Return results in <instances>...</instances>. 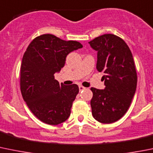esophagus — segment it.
Segmentation results:
<instances>
[{
  "label": "esophagus",
  "instance_id": "1",
  "mask_svg": "<svg viewBox=\"0 0 153 153\" xmlns=\"http://www.w3.org/2000/svg\"><path fill=\"white\" fill-rule=\"evenodd\" d=\"M78 87H79V90H80V91H81V90H84V89H85V87H83V86H81V85H80Z\"/></svg>",
  "mask_w": 153,
  "mask_h": 153
}]
</instances>
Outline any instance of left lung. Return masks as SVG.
I'll return each mask as SVG.
<instances>
[{
    "label": "left lung",
    "instance_id": "1",
    "mask_svg": "<svg viewBox=\"0 0 153 153\" xmlns=\"http://www.w3.org/2000/svg\"><path fill=\"white\" fill-rule=\"evenodd\" d=\"M97 51L96 69L103 72L105 89L91 87L92 114L102 123H112L124 116L137 87V77L133 56L123 39L104 34L88 42Z\"/></svg>",
    "mask_w": 153,
    "mask_h": 153
}]
</instances>
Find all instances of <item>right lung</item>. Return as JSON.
<instances>
[{"label": "right lung", "mask_w": 153, "mask_h": 153, "mask_svg": "<svg viewBox=\"0 0 153 153\" xmlns=\"http://www.w3.org/2000/svg\"><path fill=\"white\" fill-rule=\"evenodd\" d=\"M83 45L52 34H43L30 43L21 66V92L31 112L39 120L58 125L69 118L72 102L79 92L77 84L66 86L54 79L66 57Z\"/></svg>", "instance_id": "right-lung-1"}]
</instances>
